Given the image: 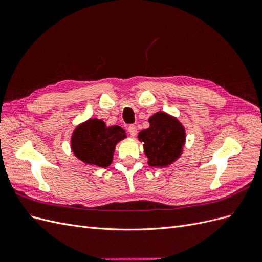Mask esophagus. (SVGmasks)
Returning <instances> with one entry per match:
<instances>
[{
	"instance_id": "1",
	"label": "esophagus",
	"mask_w": 262,
	"mask_h": 262,
	"mask_svg": "<svg viewBox=\"0 0 262 262\" xmlns=\"http://www.w3.org/2000/svg\"><path fill=\"white\" fill-rule=\"evenodd\" d=\"M128 131H129V133L131 134L132 137H136V136H137V133H138V129H137V126L134 125V124H131V125H129Z\"/></svg>"
}]
</instances>
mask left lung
Listing matches in <instances>:
<instances>
[{
    "instance_id": "obj_1",
    "label": "left lung",
    "mask_w": 262,
    "mask_h": 262,
    "mask_svg": "<svg viewBox=\"0 0 262 262\" xmlns=\"http://www.w3.org/2000/svg\"><path fill=\"white\" fill-rule=\"evenodd\" d=\"M149 128L139 133L148 165L166 167L176 162L186 142V131L177 118L158 112L148 119Z\"/></svg>"
}]
</instances>
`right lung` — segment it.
<instances>
[{"label": "right lung", "mask_w": 262, "mask_h": 262, "mask_svg": "<svg viewBox=\"0 0 262 262\" xmlns=\"http://www.w3.org/2000/svg\"><path fill=\"white\" fill-rule=\"evenodd\" d=\"M126 138L119 125L107 126L97 118L78 124L71 137V148L81 162L98 167H107L113 163L117 143Z\"/></svg>", "instance_id": "add662e5"}]
</instances>
